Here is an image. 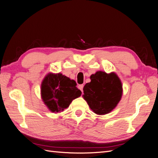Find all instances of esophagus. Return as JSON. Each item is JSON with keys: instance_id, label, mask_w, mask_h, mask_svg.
Returning a JSON list of instances; mask_svg holds the SVG:
<instances>
[{"instance_id": "34e87169", "label": "esophagus", "mask_w": 158, "mask_h": 158, "mask_svg": "<svg viewBox=\"0 0 158 158\" xmlns=\"http://www.w3.org/2000/svg\"><path fill=\"white\" fill-rule=\"evenodd\" d=\"M83 85H79V86H78V87H79V89L81 91H83Z\"/></svg>"}]
</instances>
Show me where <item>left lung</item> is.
<instances>
[{
	"label": "left lung",
	"mask_w": 158,
	"mask_h": 158,
	"mask_svg": "<svg viewBox=\"0 0 158 158\" xmlns=\"http://www.w3.org/2000/svg\"><path fill=\"white\" fill-rule=\"evenodd\" d=\"M90 79L83 87V99L98 115L112 112L123 96V85L118 76L114 72L99 71L91 75Z\"/></svg>",
	"instance_id": "obj_1"
}]
</instances>
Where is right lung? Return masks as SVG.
<instances>
[{"label":"right lung","instance_id":"obj_1","mask_svg":"<svg viewBox=\"0 0 158 158\" xmlns=\"http://www.w3.org/2000/svg\"><path fill=\"white\" fill-rule=\"evenodd\" d=\"M74 80L62 73H50L41 84V97L50 112L58 113L68 108L73 100L81 95Z\"/></svg>","mask_w":158,"mask_h":158}]
</instances>
